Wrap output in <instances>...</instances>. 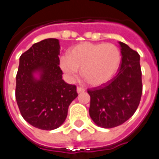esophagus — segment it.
Segmentation results:
<instances>
[{"mask_svg": "<svg viewBox=\"0 0 159 159\" xmlns=\"http://www.w3.org/2000/svg\"><path fill=\"white\" fill-rule=\"evenodd\" d=\"M76 91H77V93H83V92L85 91V89L83 88V87L78 86L77 88H76Z\"/></svg>", "mask_w": 159, "mask_h": 159, "instance_id": "obj_1", "label": "esophagus"}]
</instances>
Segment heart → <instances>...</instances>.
Instances as JSON below:
<instances>
[{
	"mask_svg": "<svg viewBox=\"0 0 159 159\" xmlns=\"http://www.w3.org/2000/svg\"><path fill=\"white\" fill-rule=\"evenodd\" d=\"M121 63V52L112 43L83 42L62 56L59 66L70 78H75L81 69V76L92 86H100L113 77Z\"/></svg>",
	"mask_w": 159,
	"mask_h": 159,
	"instance_id": "b5f03b06",
	"label": "heart"
}]
</instances>
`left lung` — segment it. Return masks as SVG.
<instances>
[{
  "label": "left lung",
  "instance_id": "1",
  "mask_svg": "<svg viewBox=\"0 0 159 159\" xmlns=\"http://www.w3.org/2000/svg\"><path fill=\"white\" fill-rule=\"evenodd\" d=\"M122 60L116 76L101 86L89 89V115L98 126L110 129L131 117L142 94L139 53L119 42Z\"/></svg>",
  "mask_w": 159,
  "mask_h": 159
}]
</instances>
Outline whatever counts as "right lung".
<instances>
[{
    "label": "right lung",
    "mask_w": 159,
    "mask_h": 159,
    "mask_svg": "<svg viewBox=\"0 0 159 159\" xmlns=\"http://www.w3.org/2000/svg\"><path fill=\"white\" fill-rule=\"evenodd\" d=\"M59 42L48 38L33 44L22 53L16 76V101L26 122L43 130H52L62 124L70 104L77 97L76 85L62 79L59 67ZM41 71L36 80L33 73Z\"/></svg>",
    "instance_id": "right-lung-1"
}]
</instances>
